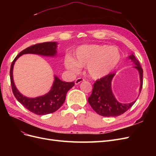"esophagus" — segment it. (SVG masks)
Instances as JSON below:
<instances>
[{
	"label": "esophagus",
	"mask_w": 156,
	"mask_h": 156,
	"mask_svg": "<svg viewBox=\"0 0 156 156\" xmlns=\"http://www.w3.org/2000/svg\"><path fill=\"white\" fill-rule=\"evenodd\" d=\"M84 81V80L83 78H77L76 80H75V84H79L80 83H81V82H83Z\"/></svg>",
	"instance_id": "1"
}]
</instances>
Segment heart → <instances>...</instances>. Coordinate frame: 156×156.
Wrapping results in <instances>:
<instances>
[{"instance_id": "obj_1", "label": "heart", "mask_w": 156, "mask_h": 156, "mask_svg": "<svg viewBox=\"0 0 156 156\" xmlns=\"http://www.w3.org/2000/svg\"><path fill=\"white\" fill-rule=\"evenodd\" d=\"M121 54L116 47L107 45H84L79 47L75 59L68 56L64 64L67 69L78 73L81 67H87L90 77L100 79L110 74L119 64Z\"/></svg>"}]
</instances>
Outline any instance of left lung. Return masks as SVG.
Segmentation results:
<instances>
[{
    "label": "left lung",
    "mask_w": 156,
    "mask_h": 156,
    "mask_svg": "<svg viewBox=\"0 0 156 156\" xmlns=\"http://www.w3.org/2000/svg\"><path fill=\"white\" fill-rule=\"evenodd\" d=\"M138 71L140 78L139 94L143 88V70L138 60L131 54L128 56ZM115 73H110L107 76L98 79L94 84L91 96L88 99L89 104L98 115L107 117H114L121 115L130 108L136 100L131 103H123L118 101L112 90V81Z\"/></svg>",
    "instance_id": "8db88e82"
}]
</instances>
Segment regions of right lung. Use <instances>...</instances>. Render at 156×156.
<instances>
[{"label":"right lung","instance_id":"1","mask_svg":"<svg viewBox=\"0 0 156 156\" xmlns=\"http://www.w3.org/2000/svg\"><path fill=\"white\" fill-rule=\"evenodd\" d=\"M58 44L57 42L51 41L32 45L20 52L11 65L10 74L13 95L26 108L37 115H48L57 111L64 103L68 91L74 86L75 83L62 81L56 75H55L53 85L48 93L36 98H28L20 93L15 85L13 77V66L16 61L25 54H35L53 57L57 53Z\"/></svg>","mask_w":156,"mask_h":156}]
</instances>
